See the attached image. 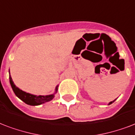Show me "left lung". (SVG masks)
<instances>
[{
  "label": "left lung",
  "instance_id": "8db88e82",
  "mask_svg": "<svg viewBox=\"0 0 135 135\" xmlns=\"http://www.w3.org/2000/svg\"><path fill=\"white\" fill-rule=\"evenodd\" d=\"M114 101H115V100H113V101H111V102H110V103H109V105H110L111 103H113V102H114Z\"/></svg>",
  "mask_w": 135,
  "mask_h": 135
}]
</instances>
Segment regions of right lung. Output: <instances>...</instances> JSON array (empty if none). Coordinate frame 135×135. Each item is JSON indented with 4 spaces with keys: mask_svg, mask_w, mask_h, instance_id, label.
I'll list each match as a JSON object with an SVG mask.
<instances>
[{
    "mask_svg": "<svg viewBox=\"0 0 135 135\" xmlns=\"http://www.w3.org/2000/svg\"><path fill=\"white\" fill-rule=\"evenodd\" d=\"M10 79V83L11 85V87L13 88V91L15 93V94L16 96L19 98L20 99L22 100V101L25 102L26 104L30 105H39L45 103L46 102H49L50 100L53 99L54 98V94H51V95H35L28 93L22 91V90H20V88H18L17 86H15L14 83H13L12 78L10 76L9 77ZM58 86H56V92L57 91L58 89Z\"/></svg>",
    "mask_w": 135,
    "mask_h": 135,
    "instance_id": "1",
    "label": "right lung"
}]
</instances>
